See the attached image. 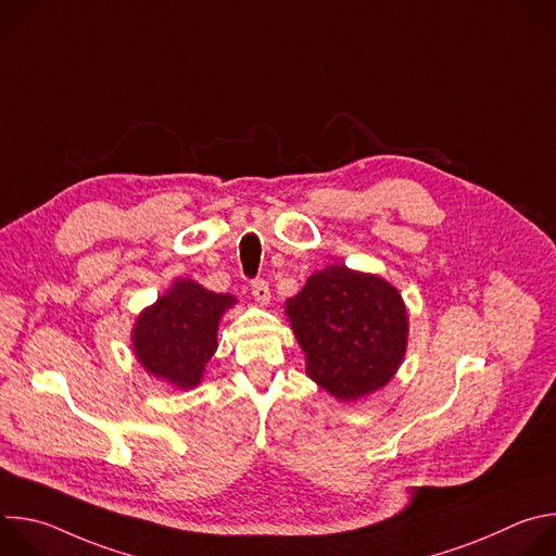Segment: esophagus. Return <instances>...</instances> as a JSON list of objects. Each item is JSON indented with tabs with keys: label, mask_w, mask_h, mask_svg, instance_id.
Masks as SVG:
<instances>
[{
	"label": "esophagus",
	"mask_w": 556,
	"mask_h": 556,
	"mask_svg": "<svg viewBox=\"0 0 556 556\" xmlns=\"http://www.w3.org/2000/svg\"><path fill=\"white\" fill-rule=\"evenodd\" d=\"M251 290H253V296H255V301H257L260 305H268V301H270V288H268V283H266L264 279H255L253 286H251Z\"/></svg>",
	"instance_id": "1"
}]
</instances>
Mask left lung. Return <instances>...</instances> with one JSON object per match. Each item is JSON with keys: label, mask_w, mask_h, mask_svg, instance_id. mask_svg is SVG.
Returning <instances> with one entry per match:
<instances>
[{"label": "left lung", "mask_w": 556, "mask_h": 556, "mask_svg": "<svg viewBox=\"0 0 556 556\" xmlns=\"http://www.w3.org/2000/svg\"><path fill=\"white\" fill-rule=\"evenodd\" d=\"M305 374L339 401L384 387L407 352V307L391 283L348 266L314 273L286 301Z\"/></svg>", "instance_id": "left-lung-1"}]
</instances>
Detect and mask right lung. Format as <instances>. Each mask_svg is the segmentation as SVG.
I'll use <instances>...</instances> for the list:
<instances>
[{"instance_id": "right-lung-1", "label": "right lung", "mask_w": 556, "mask_h": 556, "mask_svg": "<svg viewBox=\"0 0 556 556\" xmlns=\"http://www.w3.org/2000/svg\"><path fill=\"white\" fill-rule=\"evenodd\" d=\"M232 294H217L191 279H176L167 294L140 312L131 345L147 374L180 389L200 384L204 365L217 350L222 314Z\"/></svg>"}]
</instances>
